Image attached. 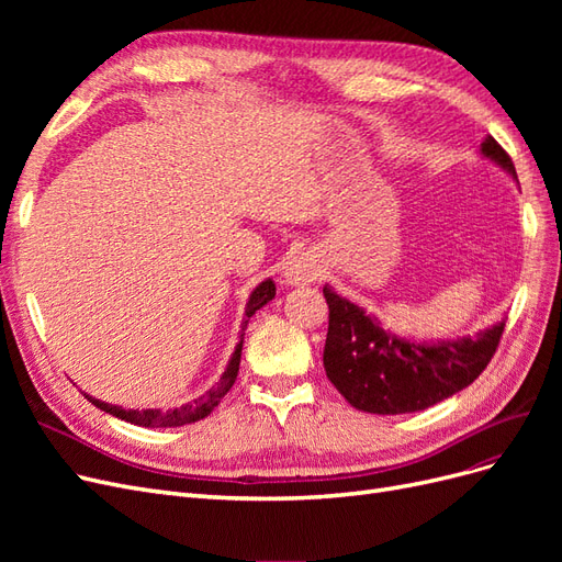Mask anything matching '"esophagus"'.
<instances>
[{"instance_id":"1","label":"esophagus","mask_w":562,"mask_h":562,"mask_svg":"<svg viewBox=\"0 0 562 562\" xmlns=\"http://www.w3.org/2000/svg\"><path fill=\"white\" fill-rule=\"evenodd\" d=\"M323 274L321 258L314 250H300L288 258L283 267V281L291 285H310Z\"/></svg>"}]
</instances>
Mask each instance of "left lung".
Listing matches in <instances>:
<instances>
[{"label": "left lung", "mask_w": 562, "mask_h": 562, "mask_svg": "<svg viewBox=\"0 0 562 562\" xmlns=\"http://www.w3.org/2000/svg\"><path fill=\"white\" fill-rule=\"evenodd\" d=\"M481 155L518 180L512 157L492 135L481 143ZM323 295L330 310L323 368L356 411L372 415L427 411L467 389L487 368L504 333V321H497L473 337L417 342L386 330L333 285H323Z\"/></svg>", "instance_id": "8db88e82"}]
</instances>
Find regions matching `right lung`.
<instances>
[{
    "mask_svg": "<svg viewBox=\"0 0 562 562\" xmlns=\"http://www.w3.org/2000/svg\"><path fill=\"white\" fill-rule=\"evenodd\" d=\"M274 295H277V285H274V281H271V279H265L262 283L255 285V291L250 293V297L246 302V318L241 323V339H239V345H236V349L232 353V359H229V363H227V368L223 372V378H220L217 386L206 391V394L199 396L196 401L184 403L180 407H168V411H159V407H147V411H133V407H128V411H126V407H122V405H110V403L98 401V398H93L89 394H83V396H87L95 407H100V411H105L112 417H119V419H124V422H131V424H135V427L168 429V427H182V424H192V422H199L203 417H209L213 413V407L220 401H223V396L232 389L236 375H239L244 335H246L244 330L248 326L250 316L258 312V310H262L269 300H274Z\"/></svg>",
    "mask_w": 562,
    "mask_h": 562,
    "instance_id": "right-lung-1",
    "label": "right lung"
}]
</instances>
